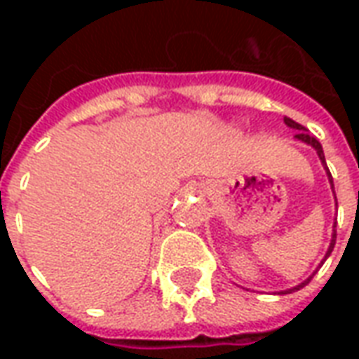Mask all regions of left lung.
Returning <instances> with one entry per match:
<instances>
[{
	"mask_svg": "<svg viewBox=\"0 0 359 359\" xmlns=\"http://www.w3.org/2000/svg\"><path fill=\"white\" fill-rule=\"evenodd\" d=\"M285 125H286V126H290V128H294V130H298V133H296V136H294L296 140L304 142V144H308V146H311V148L316 149L317 156H319V159H321V165H323L325 171H327V177H329V182H331V188H332V194H334V184H332V177H331V172H329V167H327V161H325L323 146L319 144V140H317L316 136H311V134L308 133V128H306V126H302L300 123H296V121H292V118H290V117H285ZM334 198H337V196H334ZM334 226H337V223L332 225L331 244H329V248H327V254H325V259H327V257L331 256L332 248H334V242H337V231H334ZM325 259H323V262H325ZM323 262H321V265H323ZM321 265H319V267H321ZM319 267H317V269H319ZM317 269H316V271H317ZM313 275H316V273H313ZM313 275H311V277H313ZM311 277L306 278V280H304V283H300V285L292 286V288H286V290H280V292H278V294H290V292H294V290H300V288H304V286L308 285L309 280H311Z\"/></svg>",
	"mask_w": 359,
	"mask_h": 359,
	"instance_id": "left-lung-1",
	"label": "left lung"
}]
</instances>
